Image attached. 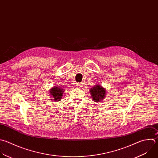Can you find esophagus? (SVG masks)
Instances as JSON below:
<instances>
[{
  "label": "esophagus",
  "mask_w": 158,
  "mask_h": 158,
  "mask_svg": "<svg viewBox=\"0 0 158 158\" xmlns=\"http://www.w3.org/2000/svg\"><path fill=\"white\" fill-rule=\"evenodd\" d=\"M82 85H83V84L82 83H77V87H78V88H81L82 87Z\"/></svg>",
  "instance_id": "34e87169"
}]
</instances>
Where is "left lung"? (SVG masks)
Segmentation results:
<instances>
[{
    "label": "left lung",
    "instance_id": "8db88e82",
    "mask_svg": "<svg viewBox=\"0 0 158 158\" xmlns=\"http://www.w3.org/2000/svg\"><path fill=\"white\" fill-rule=\"evenodd\" d=\"M92 99L95 102H102L106 96V89L99 84H97L89 90Z\"/></svg>",
    "mask_w": 158,
    "mask_h": 158
}]
</instances>
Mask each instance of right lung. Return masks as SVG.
Listing matches in <instances>:
<instances>
[{"label":"right lung","mask_w":158,"mask_h":158,"mask_svg":"<svg viewBox=\"0 0 158 158\" xmlns=\"http://www.w3.org/2000/svg\"><path fill=\"white\" fill-rule=\"evenodd\" d=\"M64 91V89L60 86H54L52 88H51L49 90V95H51V100H53L54 101L58 102L60 101L62 97L63 92Z\"/></svg>","instance_id":"1"}]
</instances>
